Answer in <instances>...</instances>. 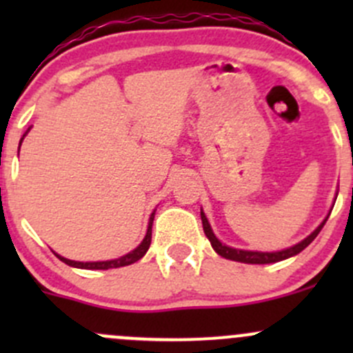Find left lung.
Here are the masks:
<instances>
[{
  "mask_svg": "<svg viewBox=\"0 0 353 353\" xmlns=\"http://www.w3.org/2000/svg\"><path fill=\"white\" fill-rule=\"evenodd\" d=\"M326 220H328V219H326ZM326 220L321 223V225L318 227V229L314 230V232L311 234V236L305 237V239L302 241V243L292 245V248L283 249V251H279V252H256V251H243V249H234V248H229V245H223L219 239H216L215 234L212 232V227H210V223H208V220H206L205 213L201 212L203 230H205L206 237H208L210 243H212V248L215 249V251L219 252V254L222 256V258L232 259V261L249 263V265H266V263H276V261H282V259L290 258V256L299 254V252H301L302 249L307 248V245L316 239V236H318V234L321 232V229H323V225H325V223H326Z\"/></svg>",
  "mask_w": 353,
  "mask_h": 353,
  "instance_id": "left-lung-1",
  "label": "left lung"
}]
</instances>
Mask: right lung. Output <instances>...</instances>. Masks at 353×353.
Returning <instances> with one entry per match:
<instances>
[{"mask_svg":"<svg viewBox=\"0 0 353 353\" xmlns=\"http://www.w3.org/2000/svg\"><path fill=\"white\" fill-rule=\"evenodd\" d=\"M25 137V134H23ZM23 140V138H22ZM22 140H20V143H22ZM152 223H154V213H152L150 216V222H148V230H147V236H145L143 243L138 245L134 251L128 252V254L121 256V258L117 259H110V261H95V263H81V261H71V259H66L63 258V256L56 254L59 259H61L63 263H66V265L70 266H74V268H83V270H109V268H119V266H128L131 265V263L138 261L140 258H143L145 252L148 251V248H150V243H152Z\"/></svg>","mask_w":353,"mask_h":353,"instance_id":"1","label":"right lung"}]
</instances>
